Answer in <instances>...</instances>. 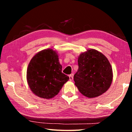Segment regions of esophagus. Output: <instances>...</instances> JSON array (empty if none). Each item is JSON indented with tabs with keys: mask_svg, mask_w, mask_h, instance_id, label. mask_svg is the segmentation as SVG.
<instances>
[{
	"mask_svg": "<svg viewBox=\"0 0 132 132\" xmlns=\"http://www.w3.org/2000/svg\"><path fill=\"white\" fill-rule=\"evenodd\" d=\"M73 75H69V80H70V81H71V80H73Z\"/></svg>",
	"mask_w": 132,
	"mask_h": 132,
	"instance_id": "obj_1",
	"label": "esophagus"
}]
</instances>
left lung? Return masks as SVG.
Instances as JSON below:
<instances>
[{
  "instance_id": "left-lung-1",
  "label": "left lung",
  "mask_w": 132,
  "mask_h": 132,
  "mask_svg": "<svg viewBox=\"0 0 132 132\" xmlns=\"http://www.w3.org/2000/svg\"><path fill=\"white\" fill-rule=\"evenodd\" d=\"M78 64L74 81L82 95L96 97L109 88L112 81V69L102 53L95 50H88L80 55Z\"/></svg>"
}]
</instances>
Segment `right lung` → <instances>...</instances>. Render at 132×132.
Instances as JSON below:
<instances>
[{
    "label": "right lung",
    "mask_w": 132,
    "mask_h": 132,
    "mask_svg": "<svg viewBox=\"0 0 132 132\" xmlns=\"http://www.w3.org/2000/svg\"><path fill=\"white\" fill-rule=\"evenodd\" d=\"M58 55L52 50H45L31 60L27 79L31 91L38 97L52 98L59 93L69 77L62 72Z\"/></svg>",
    "instance_id": "1"
}]
</instances>
